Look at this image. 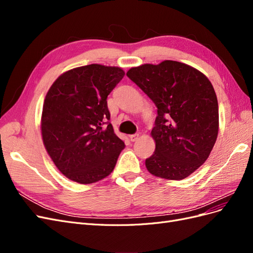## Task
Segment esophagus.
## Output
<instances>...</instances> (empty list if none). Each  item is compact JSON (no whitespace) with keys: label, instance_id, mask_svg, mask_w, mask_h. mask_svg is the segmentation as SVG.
<instances>
[{"label":"esophagus","instance_id":"esophagus-1","mask_svg":"<svg viewBox=\"0 0 253 253\" xmlns=\"http://www.w3.org/2000/svg\"><path fill=\"white\" fill-rule=\"evenodd\" d=\"M138 138H139V134H133V135L129 136V140L133 141V142L136 141Z\"/></svg>","mask_w":253,"mask_h":253}]
</instances>
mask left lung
I'll return each mask as SVG.
<instances>
[{"mask_svg":"<svg viewBox=\"0 0 253 253\" xmlns=\"http://www.w3.org/2000/svg\"><path fill=\"white\" fill-rule=\"evenodd\" d=\"M135 82L157 108L151 136L155 152L145 159L154 176L181 180L207 159L218 134V103L210 80L196 68L177 61L129 68Z\"/></svg>","mask_w":253,"mask_h":253,"instance_id":"obj_1","label":"left lung"}]
</instances>
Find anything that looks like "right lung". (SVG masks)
I'll list each match as a JSON object with an SVG mask.
<instances>
[{
  "instance_id": "right-lung-1",
  "label": "right lung",
  "mask_w": 253,
  "mask_h": 253,
  "mask_svg": "<svg viewBox=\"0 0 253 253\" xmlns=\"http://www.w3.org/2000/svg\"><path fill=\"white\" fill-rule=\"evenodd\" d=\"M124 76L121 67L89 64L60 75L49 87L41 116L42 139L68 179L97 182L116 166L126 145L108 121L106 98Z\"/></svg>"
}]
</instances>
